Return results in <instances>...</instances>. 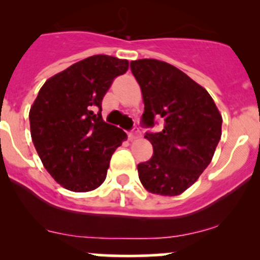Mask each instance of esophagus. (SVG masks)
<instances>
[{
  "label": "esophagus",
  "mask_w": 260,
  "mask_h": 260,
  "mask_svg": "<svg viewBox=\"0 0 260 260\" xmlns=\"http://www.w3.org/2000/svg\"><path fill=\"white\" fill-rule=\"evenodd\" d=\"M140 136H141L140 129H138L137 127H135V128H133L132 132H129V135H128V138H129L131 141H133V140H137V138L140 137Z\"/></svg>",
  "instance_id": "34e87169"
}]
</instances>
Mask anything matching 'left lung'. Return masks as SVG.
Returning <instances> with one entry per match:
<instances>
[{"instance_id": "1", "label": "left lung", "mask_w": 260, "mask_h": 260, "mask_svg": "<svg viewBox=\"0 0 260 260\" xmlns=\"http://www.w3.org/2000/svg\"><path fill=\"white\" fill-rule=\"evenodd\" d=\"M142 91V124L164 127L146 133L153 156L137 166L148 192L177 196L196 182L209 166L221 138L222 118L205 88L174 65L156 59L131 61Z\"/></svg>"}]
</instances>
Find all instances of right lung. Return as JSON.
Wrapping results in <instances>:
<instances>
[{
	"instance_id": "1",
	"label": "right lung",
	"mask_w": 260,
	"mask_h": 260,
	"mask_svg": "<svg viewBox=\"0 0 260 260\" xmlns=\"http://www.w3.org/2000/svg\"><path fill=\"white\" fill-rule=\"evenodd\" d=\"M128 60L93 55L49 78L31 106V138L46 171L74 192L104 182L113 152L127 135L102 118V101ZM100 109L98 114L95 113Z\"/></svg>"
}]
</instances>
